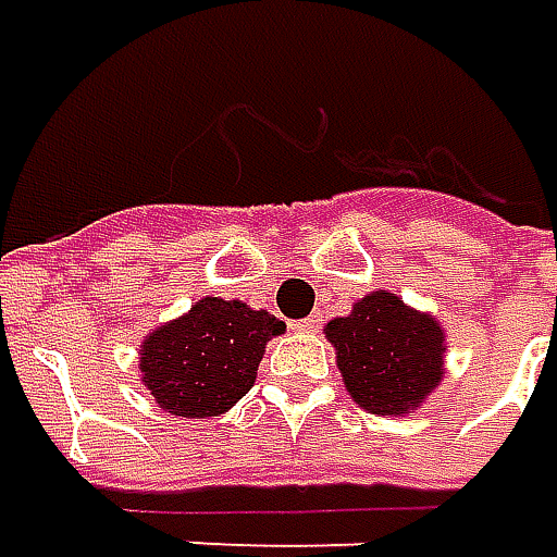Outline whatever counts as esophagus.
Instances as JSON below:
<instances>
[{"label":"esophagus","mask_w":557,"mask_h":557,"mask_svg":"<svg viewBox=\"0 0 557 557\" xmlns=\"http://www.w3.org/2000/svg\"><path fill=\"white\" fill-rule=\"evenodd\" d=\"M324 315L322 312H312L309 319H304V322H297V331H304V334H315L319 327H322Z\"/></svg>","instance_id":"esophagus-1"}]
</instances>
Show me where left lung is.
Wrapping results in <instances>:
<instances>
[{
    "label": "left lung",
    "instance_id": "1",
    "mask_svg": "<svg viewBox=\"0 0 557 557\" xmlns=\"http://www.w3.org/2000/svg\"><path fill=\"white\" fill-rule=\"evenodd\" d=\"M324 337L334 346L346 392L376 417H410L447 371L442 322L389 290L364 294L349 315L324 324Z\"/></svg>",
    "mask_w": 557,
    "mask_h": 557
}]
</instances>
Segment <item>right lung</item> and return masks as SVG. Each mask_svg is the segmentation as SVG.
Listing matches in <instances>:
<instances>
[{
    "mask_svg": "<svg viewBox=\"0 0 557 557\" xmlns=\"http://www.w3.org/2000/svg\"><path fill=\"white\" fill-rule=\"evenodd\" d=\"M285 334L267 309L201 297L140 343V383L165 413L211 420L248 395L272 337Z\"/></svg>",
    "mask_w": 557,
    "mask_h": 557,
    "instance_id": "obj_1",
    "label": "right lung"
}]
</instances>
